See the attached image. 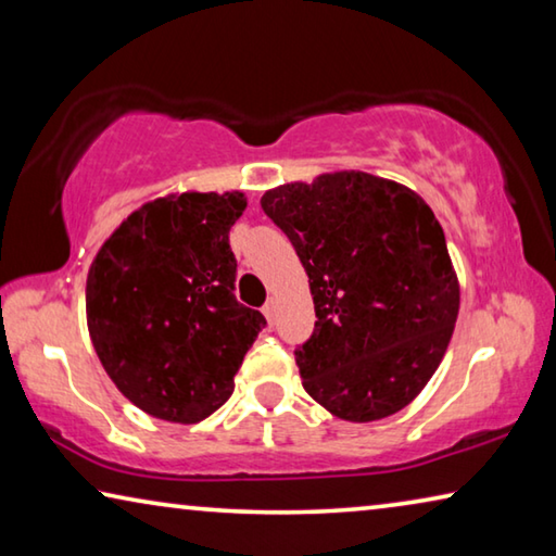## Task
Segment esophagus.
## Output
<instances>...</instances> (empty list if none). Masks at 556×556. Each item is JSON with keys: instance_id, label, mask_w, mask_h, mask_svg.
I'll return each mask as SVG.
<instances>
[{"instance_id": "34e87169", "label": "esophagus", "mask_w": 556, "mask_h": 556, "mask_svg": "<svg viewBox=\"0 0 556 556\" xmlns=\"http://www.w3.org/2000/svg\"><path fill=\"white\" fill-rule=\"evenodd\" d=\"M262 314H265L267 316V321L271 324V318H275V301H267V304L265 306H262Z\"/></svg>"}]
</instances>
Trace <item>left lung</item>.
Masks as SVG:
<instances>
[{
    "label": "left lung",
    "mask_w": 556,
    "mask_h": 556,
    "mask_svg": "<svg viewBox=\"0 0 556 556\" xmlns=\"http://www.w3.org/2000/svg\"><path fill=\"white\" fill-rule=\"evenodd\" d=\"M308 275L316 324L294 357L304 390L338 419L375 421L417 397L458 316V279L429 205L363 172L262 195Z\"/></svg>",
    "instance_id": "obj_1"
}]
</instances>
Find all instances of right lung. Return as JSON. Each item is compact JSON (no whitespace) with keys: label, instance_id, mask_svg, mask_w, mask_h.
<instances>
[{"label":"right lung","instance_id":"1","mask_svg":"<svg viewBox=\"0 0 556 556\" xmlns=\"http://www.w3.org/2000/svg\"><path fill=\"white\" fill-rule=\"evenodd\" d=\"M242 193H181L142 205L88 271L92 345L117 390L156 419L195 425L223 407L267 326L235 299L230 228Z\"/></svg>","mask_w":556,"mask_h":556}]
</instances>
